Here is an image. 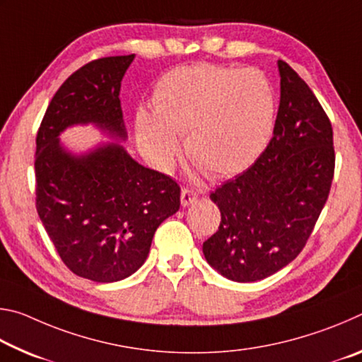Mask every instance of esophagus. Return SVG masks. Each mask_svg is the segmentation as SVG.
Here are the masks:
<instances>
[{"label":"esophagus","mask_w":362,"mask_h":362,"mask_svg":"<svg viewBox=\"0 0 362 362\" xmlns=\"http://www.w3.org/2000/svg\"><path fill=\"white\" fill-rule=\"evenodd\" d=\"M196 198H198V193H196L194 189H192V188H182V193H180L182 206H189Z\"/></svg>","instance_id":"1"}]
</instances>
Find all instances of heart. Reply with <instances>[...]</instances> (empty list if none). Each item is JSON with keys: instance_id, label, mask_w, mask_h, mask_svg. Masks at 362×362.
Masks as SVG:
<instances>
[{"instance_id": "1", "label": "heart", "mask_w": 362, "mask_h": 362, "mask_svg": "<svg viewBox=\"0 0 362 362\" xmlns=\"http://www.w3.org/2000/svg\"><path fill=\"white\" fill-rule=\"evenodd\" d=\"M155 108L139 110L136 132L158 168L174 163L179 136L187 156L206 174L226 177L252 166L267 148L276 119V95L259 70L198 64L163 76Z\"/></svg>"}]
</instances>
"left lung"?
I'll use <instances>...</instances> for the list:
<instances>
[{"label":"left lung","mask_w":362,"mask_h":362,"mask_svg":"<svg viewBox=\"0 0 362 362\" xmlns=\"http://www.w3.org/2000/svg\"><path fill=\"white\" fill-rule=\"evenodd\" d=\"M278 66L281 100L272 140L252 166L211 193L222 220L203 252L238 283L272 276L302 252L334 179L329 116L289 64L278 60Z\"/></svg>","instance_id":"left-lung-1"}]
</instances>
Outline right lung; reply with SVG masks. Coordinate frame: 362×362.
<instances>
[{
	"label": "right lung",
	"instance_id": "right-lung-1",
	"mask_svg": "<svg viewBox=\"0 0 362 362\" xmlns=\"http://www.w3.org/2000/svg\"><path fill=\"white\" fill-rule=\"evenodd\" d=\"M131 56L83 65L54 94L36 134V211L66 268L95 283L121 281L144 265L153 235L180 207V187L112 142L83 156L59 134L94 122L124 140L121 79Z\"/></svg>",
	"mask_w": 362,
	"mask_h": 362
}]
</instances>
